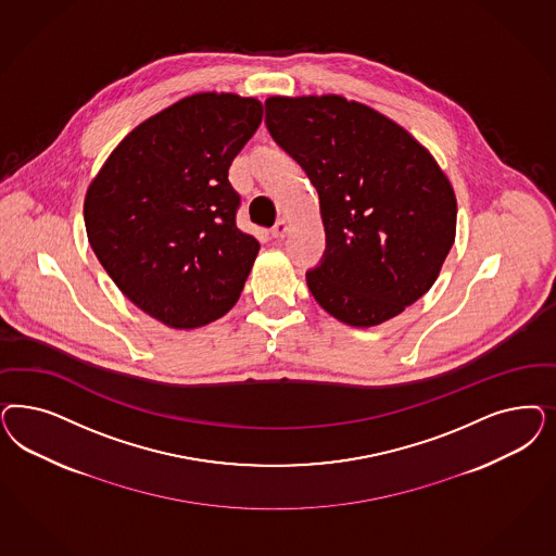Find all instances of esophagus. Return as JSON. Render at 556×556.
Wrapping results in <instances>:
<instances>
[{
	"mask_svg": "<svg viewBox=\"0 0 556 556\" xmlns=\"http://www.w3.org/2000/svg\"><path fill=\"white\" fill-rule=\"evenodd\" d=\"M288 231H290V223H288L287 218H278L276 225L271 227V237L274 239H285Z\"/></svg>",
	"mask_w": 556,
	"mask_h": 556,
	"instance_id": "esophagus-1",
	"label": "esophagus"
}]
</instances>
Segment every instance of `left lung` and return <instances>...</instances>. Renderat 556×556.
I'll list each match as a JSON object with an SVG mask.
<instances>
[{
    "mask_svg": "<svg viewBox=\"0 0 556 556\" xmlns=\"http://www.w3.org/2000/svg\"><path fill=\"white\" fill-rule=\"evenodd\" d=\"M266 126L319 192L325 253L306 271L315 301L372 327L421 299L456 235V197L430 151L341 96L269 98Z\"/></svg>",
    "mask_w": 556,
    "mask_h": 556,
    "instance_id": "obj_1",
    "label": "left lung"
}]
</instances>
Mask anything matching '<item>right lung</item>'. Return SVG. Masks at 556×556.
Listing matches in <instances>:
<instances>
[{
    "label": "right lung",
    "instance_id": "obj_1",
    "mask_svg": "<svg viewBox=\"0 0 556 556\" xmlns=\"http://www.w3.org/2000/svg\"><path fill=\"white\" fill-rule=\"evenodd\" d=\"M262 104L197 93L128 132L86 194L91 250L132 305L194 329L237 303L260 251L237 229L235 155L262 123Z\"/></svg>",
    "mask_w": 556,
    "mask_h": 556
}]
</instances>
